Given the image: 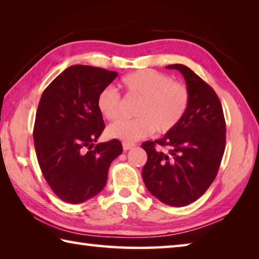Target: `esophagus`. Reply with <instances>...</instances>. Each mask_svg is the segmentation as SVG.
Instances as JSON below:
<instances>
[{"instance_id":"esophagus-1","label":"esophagus","mask_w":259,"mask_h":259,"mask_svg":"<svg viewBox=\"0 0 259 259\" xmlns=\"http://www.w3.org/2000/svg\"><path fill=\"white\" fill-rule=\"evenodd\" d=\"M135 145L134 144H126V143H123V150L124 151H128V150H131Z\"/></svg>"}]
</instances>
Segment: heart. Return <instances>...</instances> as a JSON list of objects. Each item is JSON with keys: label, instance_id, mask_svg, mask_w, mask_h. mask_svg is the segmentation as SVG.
<instances>
[{"label": "heart", "instance_id": "obj_1", "mask_svg": "<svg viewBox=\"0 0 259 259\" xmlns=\"http://www.w3.org/2000/svg\"><path fill=\"white\" fill-rule=\"evenodd\" d=\"M126 97L139 99L135 116L130 121H117L106 130L109 138L134 144L139 139L157 134H168L181 123L190 106V91L182 83L152 69H142L121 80ZM121 98L115 89L106 87L99 91L96 100L98 112L104 119L119 117Z\"/></svg>", "mask_w": 259, "mask_h": 259}]
</instances>
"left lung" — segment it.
<instances>
[{
    "label": "left lung",
    "mask_w": 259,
    "mask_h": 259,
    "mask_svg": "<svg viewBox=\"0 0 259 259\" xmlns=\"http://www.w3.org/2000/svg\"><path fill=\"white\" fill-rule=\"evenodd\" d=\"M183 74L190 91V106L176 128L142 147L147 162L142 170L147 190L171 207L198 200L217 176L224 155L226 124L213 89L185 65L166 66ZM164 147L168 152L156 150Z\"/></svg>",
    "instance_id": "1"
}]
</instances>
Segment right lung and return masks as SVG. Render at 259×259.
<instances>
[{"label": "right lung", "instance_id": "1", "mask_svg": "<svg viewBox=\"0 0 259 259\" xmlns=\"http://www.w3.org/2000/svg\"><path fill=\"white\" fill-rule=\"evenodd\" d=\"M117 76L107 69L73 65L43 91L33 131L41 171L60 200L82 203L107 183L108 168L122 153L120 140L97 142L105 129L96 100Z\"/></svg>", "mask_w": 259, "mask_h": 259}]
</instances>
